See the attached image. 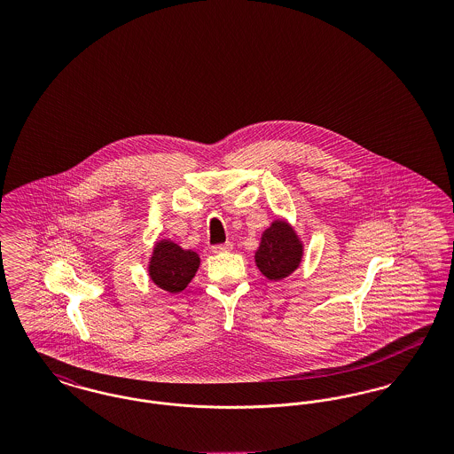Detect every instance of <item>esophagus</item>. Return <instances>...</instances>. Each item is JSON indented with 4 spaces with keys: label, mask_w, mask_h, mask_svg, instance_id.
<instances>
[{
    "label": "esophagus",
    "mask_w": 454,
    "mask_h": 454,
    "mask_svg": "<svg viewBox=\"0 0 454 454\" xmlns=\"http://www.w3.org/2000/svg\"><path fill=\"white\" fill-rule=\"evenodd\" d=\"M231 250H233V245H231V243H223V245H216V247H213V252H215V254L231 252Z\"/></svg>",
    "instance_id": "esophagus-1"
}]
</instances>
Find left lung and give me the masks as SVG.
I'll use <instances>...</instances> for the list:
<instances>
[{
    "instance_id": "8db88e82",
    "label": "left lung",
    "mask_w": 454,
    "mask_h": 454,
    "mask_svg": "<svg viewBox=\"0 0 454 454\" xmlns=\"http://www.w3.org/2000/svg\"><path fill=\"white\" fill-rule=\"evenodd\" d=\"M304 257V243L294 226L284 219H274L260 237L255 250V265L269 281L279 282L300 269Z\"/></svg>"
}]
</instances>
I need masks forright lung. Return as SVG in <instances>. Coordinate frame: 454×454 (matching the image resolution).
Segmentation results:
<instances>
[{
	"mask_svg": "<svg viewBox=\"0 0 454 454\" xmlns=\"http://www.w3.org/2000/svg\"><path fill=\"white\" fill-rule=\"evenodd\" d=\"M199 267L200 257L197 252L182 248L168 238H160L153 245L146 269L156 287L170 294H178L194 279Z\"/></svg>",
	"mask_w": 454,
	"mask_h": 454,
	"instance_id": "1",
	"label": "right lung"
}]
</instances>
